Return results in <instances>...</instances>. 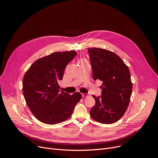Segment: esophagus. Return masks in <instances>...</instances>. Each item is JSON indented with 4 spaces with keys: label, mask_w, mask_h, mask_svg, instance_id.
<instances>
[{
    "label": "esophagus",
    "mask_w": 158,
    "mask_h": 158,
    "mask_svg": "<svg viewBox=\"0 0 158 158\" xmlns=\"http://www.w3.org/2000/svg\"><path fill=\"white\" fill-rule=\"evenodd\" d=\"M82 96L83 98H88L89 96V94H82Z\"/></svg>",
    "instance_id": "1"
}]
</instances>
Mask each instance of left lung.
I'll return each instance as SVG.
<instances>
[{
  "instance_id": "left-lung-1",
  "label": "left lung",
  "mask_w": 158,
  "mask_h": 158,
  "mask_svg": "<svg viewBox=\"0 0 158 158\" xmlns=\"http://www.w3.org/2000/svg\"><path fill=\"white\" fill-rule=\"evenodd\" d=\"M94 80L103 82L102 96L96 97L90 110L94 120L103 124L117 122L125 113L132 91L128 67L117 54L102 48H89Z\"/></svg>"
}]
</instances>
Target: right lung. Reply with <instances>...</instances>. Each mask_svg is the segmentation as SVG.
Returning a JSON list of instances; mask_svg holds the SVG:
<instances>
[{
	"label": "right lung",
	"mask_w": 158,
	"mask_h": 158,
	"mask_svg": "<svg viewBox=\"0 0 158 158\" xmlns=\"http://www.w3.org/2000/svg\"><path fill=\"white\" fill-rule=\"evenodd\" d=\"M77 55L76 51L54 52L36 60L25 73L23 92L33 115L50 125L61 123L73 113L82 95H70L60 91L59 81L62 80L66 65Z\"/></svg>",
	"instance_id": "add662e5"
}]
</instances>
